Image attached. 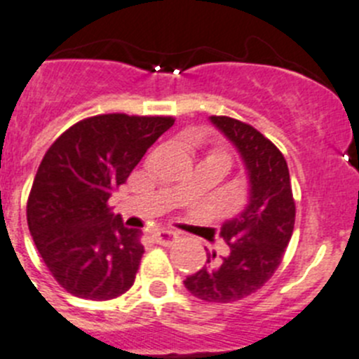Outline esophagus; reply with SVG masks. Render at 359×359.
Listing matches in <instances>:
<instances>
[{"label":"esophagus","instance_id":"34e87169","mask_svg":"<svg viewBox=\"0 0 359 359\" xmlns=\"http://www.w3.org/2000/svg\"><path fill=\"white\" fill-rule=\"evenodd\" d=\"M152 239L156 241L157 244H163V246H170V244L175 243L177 233L172 232V230H154Z\"/></svg>","mask_w":359,"mask_h":359}]
</instances>
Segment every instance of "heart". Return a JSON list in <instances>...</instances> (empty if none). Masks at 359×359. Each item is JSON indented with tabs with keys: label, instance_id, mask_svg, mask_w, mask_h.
Here are the masks:
<instances>
[{
	"label": "heart",
	"instance_id": "heart-1",
	"mask_svg": "<svg viewBox=\"0 0 359 359\" xmlns=\"http://www.w3.org/2000/svg\"><path fill=\"white\" fill-rule=\"evenodd\" d=\"M216 154H221V156H225V157H229V156H226V154H225V152H216Z\"/></svg>",
	"mask_w": 359,
	"mask_h": 359
}]
</instances>
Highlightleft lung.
<instances>
[{"label":"left lung","instance_id":"left-lung-1","mask_svg":"<svg viewBox=\"0 0 359 359\" xmlns=\"http://www.w3.org/2000/svg\"><path fill=\"white\" fill-rule=\"evenodd\" d=\"M210 122L241 152L250 175V203L221 226L229 257L217 260L216 251L207 253V266L184 285L207 303H233L262 289L281 264L294 232L296 202L285 157L271 140L230 116L214 115Z\"/></svg>","mask_w":359,"mask_h":359}]
</instances>
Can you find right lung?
<instances>
[{
    "mask_svg": "<svg viewBox=\"0 0 359 359\" xmlns=\"http://www.w3.org/2000/svg\"><path fill=\"white\" fill-rule=\"evenodd\" d=\"M173 116H88L62 133L36 170L26 205L35 246L60 285L108 301L133 287L145 253L142 232L123 226L108 200Z\"/></svg>",
    "mask_w": 359,
    "mask_h": 359,
    "instance_id": "right-lung-1",
    "label": "right lung"
}]
</instances>
